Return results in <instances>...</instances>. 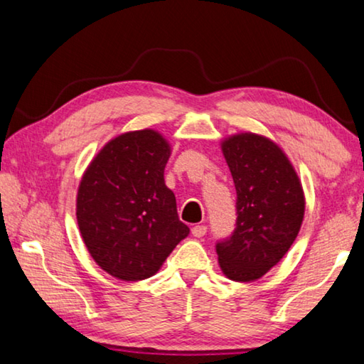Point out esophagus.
<instances>
[{"label":"esophagus","instance_id":"obj_1","mask_svg":"<svg viewBox=\"0 0 364 364\" xmlns=\"http://www.w3.org/2000/svg\"><path fill=\"white\" fill-rule=\"evenodd\" d=\"M206 230H208V228L206 225H193L192 228V234H193V237H203L205 234H206Z\"/></svg>","mask_w":364,"mask_h":364}]
</instances>
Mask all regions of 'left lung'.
Masks as SVG:
<instances>
[{"label":"left lung","instance_id":"8db88e82","mask_svg":"<svg viewBox=\"0 0 364 364\" xmlns=\"http://www.w3.org/2000/svg\"><path fill=\"white\" fill-rule=\"evenodd\" d=\"M237 190V228L216 245L225 277L253 282L276 266L299 235L305 193L287 154L264 135L240 132L221 141Z\"/></svg>","mask_w":364,"mask_h":364}]
</instances>
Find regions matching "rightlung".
I'll use <instances>...</instances> for the list:
<instances>
[{"instance_id": "add662e5", "label": "right lung", "mask_w": 364, "mask_h": 364, "mask_svg": "<svg viewBox=\"0 0 364 364\" xmlns=\"http://www.w3.org/2000/svg\"><path fill=\"white\" fill-rule=\"evenodd\" d=\"M169 141L158 130L111 139L92 159L77 190V224L101 269L126 282L156 274L190 229L166 187Z\"/></svg>"}]
</instances>
